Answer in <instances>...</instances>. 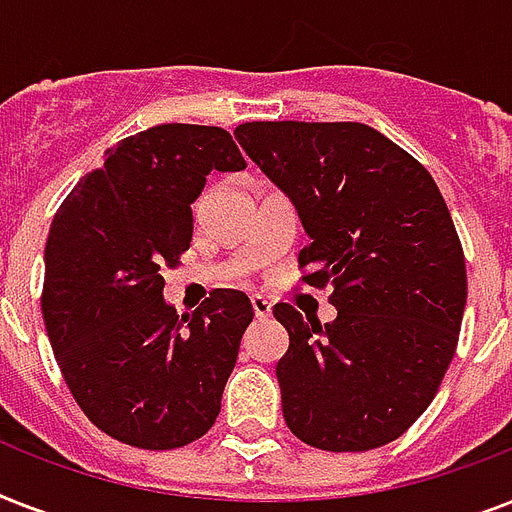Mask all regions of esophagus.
<instances>
[{
  "label": "esophagus",
  "mask_w": 512,
  "mask_h": 512,
  "mask_svg": "<svg viewBox=\"0 0 512 512\" xmlns=\"http://www.w3.org/2000/svg\"><path fill=\"white\" fill-rule=\"evenodd\" d=\"M252 308H255V316L257 319H268V316H271V303H268V300H265V297H260V295H252Z\"/></svg>",
  "instance_id": "1"
}]
</instances>
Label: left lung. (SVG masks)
Wrapping results in <instances>:
<instances>
[{"instance_id":"1","label":"left lung","mask_w":512,"mask_h":512,"mask_svg":"<svg viewBox=\"0 0 512 512\" xmlns=\"http://www.w3.org/2000/svg\"><path fill=\"white\" fill-rule=\"evenodd\" d=\"M236 138L295 201L311 236L303 284L332 289V324L279 303L289 430L324 452L404 436L452 364L468 300L460 236L436 180L361 122H247Z\"/></svg>"}]
</instances>
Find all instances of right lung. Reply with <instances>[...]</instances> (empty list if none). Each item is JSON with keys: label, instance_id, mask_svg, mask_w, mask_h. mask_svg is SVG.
Here are the masks:
<instances>
[{"label": "right lung", "instance_id": "add662e5", "mask_svg": "<svg viewBox=\"0 0 512 512\" xmlns=\"http://www.w3.org/2000/svg\"><path fill=\"white\" fill-rule=\"evenodd\" d=\"M247 167L231 132L159 124L119 140L52 217L42 316L71 396L106 436L167 452L220 414L244 329L236 289H212L193 313L164 303V268L191 247V204L212 170Z\"/></svg>", "mask_w": 512, "mask_h": 512}]
</instances>
